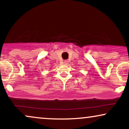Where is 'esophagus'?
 Returning <instances> with one entry per match:
<instances>
[{
    "instance_id": "34e87169",
    "label": "esophagus",
    "mask_w": 129,
    "mask_h": 129,
    "mask_svg": "<svg viewBox=\"0 0 129 129\" xmlns=\"http://www.w3.org/2000/svg\"><path fill=\"white\" fill-rule=\"evenodd\" d=\"M68 63H69V60H64V61H63V64H65V65H67Z\"/></svg>"
}]
</instances>
